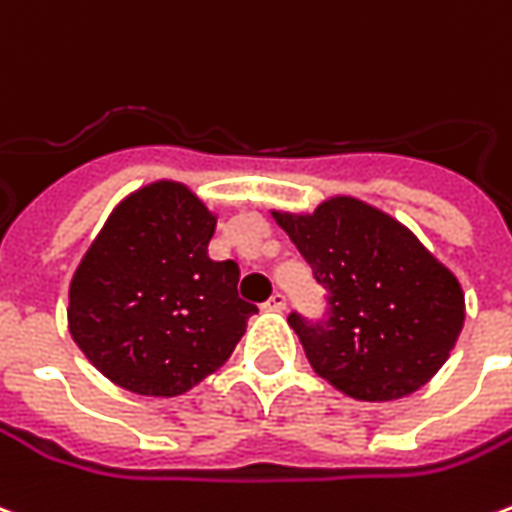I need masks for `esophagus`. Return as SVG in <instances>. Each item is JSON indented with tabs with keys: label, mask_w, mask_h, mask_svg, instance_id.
<instances>
[{
	"label": "esophagus",
	"mask_w": 512,
	"mask_h": 512,
	"mask_svg": "<svg viewBox=\"0 0 512 512\" xmlns=\"http://www.w3.org/2000/svg\"><path fill=\"white\" fill-rule=\"evenodd\" d=\"M266 310H277V313L285 310V293H274V296L266 302Z\"/></svg>",
	"instance_id": "1"
}]
</instances>
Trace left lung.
<instances>
[{"instance_id": "obj_1", "label": "left lung", "mask_w": 512, "mask_h": 512, "mask_svg": "<svg viewBox=\"0 0 512 512\" xmlns=\"http://www.w3.org/2000/svg\"><path fill=\"white\" fill-rule=\"evenodd\" d=\"M271 219L330 291L327 324L288 318L321 380L357 402H393L438 374L463 330L466 296L416 232L346 194Z\"/></svg>"}]
</instances>
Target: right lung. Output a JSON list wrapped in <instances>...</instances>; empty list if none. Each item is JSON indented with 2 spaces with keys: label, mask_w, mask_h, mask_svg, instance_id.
<instances>
[{
  "label": "right lung",
  "mask_w": 512,
  "mask_h": 512,
  "mask_svg": "<svg viewBox=\"0 0 512 512\" xmlns=\"http://www.w3.org/2000/svg\"><path fill=\"white\" fill-rule=\"evenodd\" d=\"M216 213L177 180L141 185L113 207L69 285V332L113 385L182 396L230 360L255 305L241 268L210 260Z\"/></svg>",
  "instance_id": "obj_1"
}]
</instances>
